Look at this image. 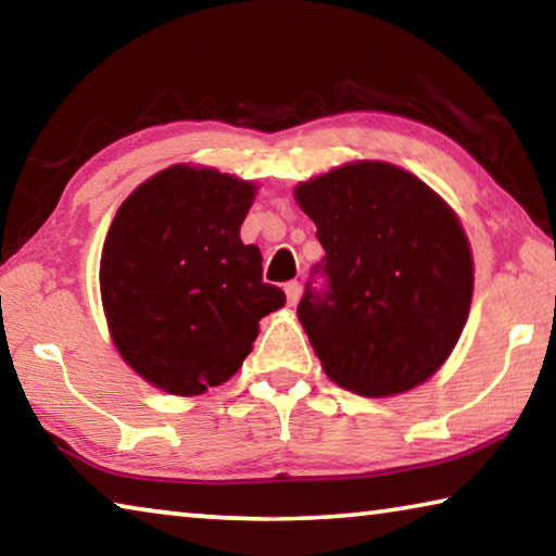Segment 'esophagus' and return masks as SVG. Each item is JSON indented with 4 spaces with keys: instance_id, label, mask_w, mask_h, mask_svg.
Masks as SVG:
<instances>
[{
    "instance_id": "obj_1",
    "label": "esophagus",
    "mask_w": 556,
    "mask_h": 556,
    "mask_svg": "<svg viewBox=\"0 0 556 556\" xmlns=\"http://www.w3.org/2000/svg\"><path fill=\"white\" fill-rule=\"evenodd\" d=\"M285 291H287V301L291 306H294L299 301V294H301V285H299V281H287Z\"/></svg>"
}]
</instances>
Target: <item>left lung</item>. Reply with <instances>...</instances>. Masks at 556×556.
I'll list each match as a JSON object with an SVG mask.
<instances>
[{"label": "left lung", "instance_id": "1", "mask_svg": "<svg viewBox=\"0 0 556 556\" xmlns=\"http://www.w3.org/2000/svg\"><path fill=\"white\" fill-rule=\"evenodd\" d=\"M294 193L326 250L296 306L326 375L368 397L417 388L454 351L473 296L454 211L384 162L345 164Z\"/></svg>", "mask_w": 556, "mask_h": 556}]
</instances>
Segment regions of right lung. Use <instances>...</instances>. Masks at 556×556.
<instances>
[{"label": "right lung", "mask_w": 556, "mask_h": 556, "mask_svg": "<svg viewBox=\"0 0 556 556\" xmlns=\"http://www.w3.org/2000/svg\"><path fill=\"white\" fill-rule=\"evenodd\" d=\"M255 186L215 168L172 166L119 205L100 260L112 341L144 380L201 394L230 380L285 291L262 281L240 225Z\"/></svg>", "instance_id": "right-lung-1"}]
</instances>
